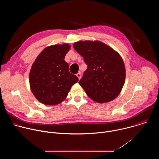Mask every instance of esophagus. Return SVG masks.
<instances>
[{"label": "esophagus", "mask_w": 159, "mask_h": 159, "mask_svg": "<svg viewBox=\"0 0 159 159\" xmlns=\"http://www.w3.org/2000/svg\"><path fill=\"white\" fill-rule=\"evenodd\" d=\"M77 77L79 78V79L80 80V78H81V73H80V72L77 73Z\"/></svg>", "instance_id": "esophagus-1"}]
</instances>
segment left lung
<instances>
[{"label": "left lung", "mask_w": 159, "mask_h": 159, "mask_svg": "<svg viewBox=\"0 0 159 159\" xmlns=\"http://www.w3.org/2000/svg\"><path fill=\"white\" fill-rule=\"evenodd\" d=\"M73 47L87 65L79 82L87 95L98 103L115 99L126 76L125 64L118 53L98 41H80Z\"/></svg>", "instance_id": "8db88e82"}]
</instances>
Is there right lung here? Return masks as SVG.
<instances>
[{
    "instance_id": "1",
    "label": "right lung",
    "mask_w": 159,
    "mask_h": 159,
    "mask_svg": "<svg viewBox=\"0 0 159 159\" xmlns=\"http://www.w3.org/2000/svg\"><path fill=\"white\" fill-rule=\"evenodd\" d=\"M68 44L52 45L44 48L33 63L30 73L31 90L42 104L56 105L66 98L72 85L79 80L71 74L65 56Z\"/></svg>"
}]
</instances>
